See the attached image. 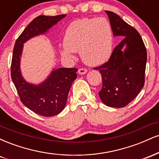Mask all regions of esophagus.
I'll return each mask as SVG.
<instances>
[{
    "instance_id": "obj_1",
    "label": "esophagus",
    "mask_w": 159,
    "mask_h": 159,
    "mask_svg": "<svg viewBox=\"0 0 159 159\" xmlns=\"http://www.w3.org/2000/svg\"><path fill=\"white\" fill-rule=\"evenodd\" d=\"M87 70L86 69H78V74H80V75H84V74H86L87 73Z\"/></svg>"
}]
</instances>
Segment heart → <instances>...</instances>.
Instances as JSON below:
<instances>
[{"instance_id":"obj_1","label":"heart","mask_w":159,"mask_h":159,"mask_svg":"<svg viewBox=\"0 0 159 159\" xmlns=\"http://www.w3.org/2000/svg\"><path fill=\"white\" fill-rule=\"evenodd\" d=\"M112 47L113 33L109 21L105 18H91L77 20L69 25L61 53L72 59L73 52H79L84 63L96 66L108 61Z\"/></svg>"}]
</instances>
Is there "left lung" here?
<instances>
[{
	"label": "left lung",
	"instance_id": "left-lung-1",
	"mask_svg": "<svg viewBox=\"0 0 159 159\" xmlns=\"http://www.w3.org/2000/svg\"><path fill=\"white\" fill-rule=\"evenodd\" d=\"M114 36L124 37L109 61L94 69L102 78L98 93L102 102L112 107H123L138 96L144 85L147 50L140 34L111 11H105Z\"/></svg>",
	"mask_w": 159,
	"mask_h": 159
}]
</instances>
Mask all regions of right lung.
Returning a JSON list of instances; mask_svg holds the SVG:
<instances>
[{
    "instance_id": "1",
    "label": "right lung",
    "mask_w": 159,
    "mask_h": 159,
    "mask_svg": "<svg viewBox=\"0 0 159 159\" xmlns=\"http://www.w3.org/2000/svg\"><path fill=\"white\" fill-rule=\"evenodd\" d=\"M66 15L39 16L27 25L16 40L11 64V78L21 102L30 111L43 116H52L64 109L72 83L77 78L75 68L53 69L41 83L27 82L21 72V57L24 43L31 38L43 35Z\"/></svg>"
}]
</instances>
